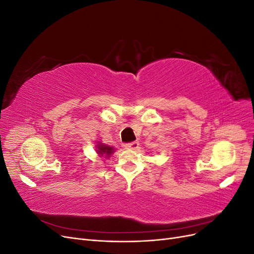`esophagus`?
<instances>
[{"label":"esophagus","instance_id":"obj_1","mask_svg":"<svg viewBox=\"0 0 254 254\" xmlns=\"http://www.w3.org/2000/svg\"><path fill=\"white\" fill-rule=\"evenodd\" d=\"M140 146V143L137 141H134V142H131V143H127L125 145V147L128 148V149H132V150H136L137 148H139Z\"/></svg>","mask_w":254,"mask_h":254}]
</instances>
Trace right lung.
<instances>
[{
    "instance_id": "1",
    "label": "right lung",
    "mask_w": 254,
    "mask_h": 254,
    "mask_svg": "<svg viewBox=\"0 0 254 254\" xmlns=\"http://www.w3.org/2000/svg\"><path fill=\"white\" fill-rule=\"evenodd\" d=\"M97 147H98V153L101 156H107V157H109L111 153L113 152V148L112 147H110V146H106V145H102V144H99V145H97Z\"/></svg>"
}]
</instances>
